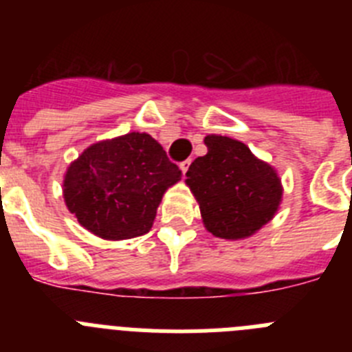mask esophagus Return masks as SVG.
I'll list each match as a JSON object with an SVG mask.
<instances>
[{
	"mask_svg": "<svg viewBox=\"0 0 352 352\" xmlns=\"http://www.w3.org/2000/svg\"><path fill=\"white\" fill-rule=\"evenodd\" d=\"M188 167H190V160H185V162H182V164H179V169H182L183 174L188 170Z\"/></svg>",
	"mask_w": 352,
	"mask_h": 352,
	"instance_id": "1",
	"label": "esophagus"
}]
</instances>
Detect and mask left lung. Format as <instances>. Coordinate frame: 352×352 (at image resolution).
<instances>
[{"label":"left lung","instance_id":"8db88e82","mask_svg":"<svg viewBox=\"0 0 352 352\" xmlns=\"http://www.w3.org/2000/svg\"><path fill=\"white\" fill-rule=\"evenodd\" d=\"M204 144L208 153L192 162L185 179L204 227L217 238H248L275 217L282 201L280 178L236 139L211 133Z\"/></svg>","mask_w":352,"mask_h":352}]
</instances>
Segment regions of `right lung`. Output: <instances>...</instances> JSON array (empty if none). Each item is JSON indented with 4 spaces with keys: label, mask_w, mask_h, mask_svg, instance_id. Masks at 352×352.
<instances>
[{
    "label": "right lung",
    "mask_w": 352,
    "mask_h": 352,
    "mask_svg": "<svg viewBox=\"0 0 352 352\" xmlns=\"http://www.w3.org/2000/svg\"><path fill=\"white\" fill-rule=\"evenodd\" d=\"M182 170L149 133L130 132L91 144L68 166L63 197L77 222L104 239L151 229L157 208Z\"/></svg>",
    "instance_id": "right-lung-1"
}]
</instances>
